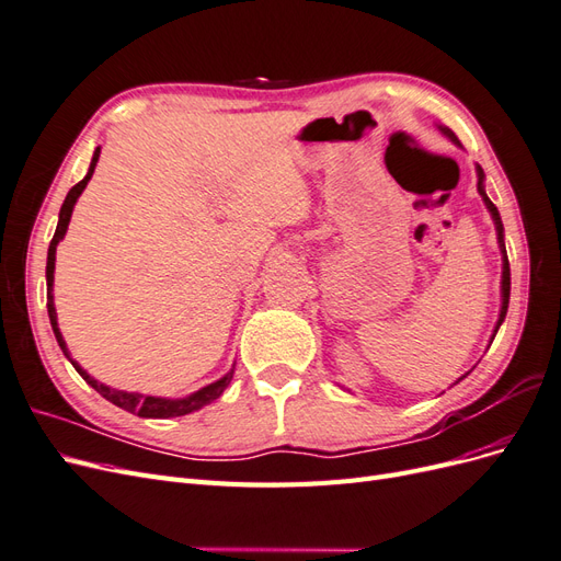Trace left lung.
<instances>
[{"label":"left lung","mask_w":561,"mask_h":561,"mask_svg":"<svg viewBox=\"0 0 561 561\" xmlns=\"http://www.w3.org/2000/svg\"><path fill=\"white\" fill-rule=\"evenodd\" d=\"M437 130L443 133V135H447V138L454 142V145H458V138L456 135L447 128V126H437ZM461 147V145H458ZM474 173H478V192H480V196H482V201H484V206H486V210H489V215H491V219H494V227H496V239H499V250H501V260H503V274H501V311H499V320H496V328H494V334H491V339H489V346H491V342H494V336H496V332H499V328H501V322L505 320V313H507V301H511V264H507V252H505V241H503V222H501V215H499V208L494 206V203H491V198L486 196V192H484V171H482V165H474ZM466 377V375H463ZM461 377V379H463ZM458 379V381H461ZM456 381V383H458Z\"/></svg>","instance_id":"8db88e82"}]
</instances>
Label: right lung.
Masks as SVG:
<instances>
[{"label": "right lung", "instance_id": "obj_1", "mask_svg": "<svg viewBox=\"0 0 561 561\" xmlns=\"http://www.w3.org/2000/svg\"><path fill=\"white\" fill-rule=\"evenodd\" d=\"M98 159H100V147L93 151V159H91V165H89V173L87 178H83L79 184H75L70 194L65 196V203L60 208V215H58V227H56V233H54V241H50L48 245V257H46V309H48V320H50V328H54V334L58 339V346L62 348L65 358L72 363V367L79 371L81 379L87 381L89 386H93L100 396H103L105 400H110L112 404L122 407V410L130 412V414H138L142 419H171V416H184L190 412H196L201 410V407L210 404L213 400H217L219 396L225 393V388L231 383L233 379V367L227 371V375L222 379H217L208 386L198 388L196 393L192 396H184V398H159V396H142V393H128V390H118V388H112V386H105L100 383L98 379H93L87 369H83L72 355L70 351H67V344L65 339L60 334V328H58V313H56V304H54V271H56V248L58 243L65 239L67 233V225H70V217H72V210H75V203L77 198L81 196V192L87 190L89 180L93 178V171L98 165Z\"/></svg>", "mask_w": 561, "mask_h": 561}]
</instances>
